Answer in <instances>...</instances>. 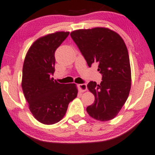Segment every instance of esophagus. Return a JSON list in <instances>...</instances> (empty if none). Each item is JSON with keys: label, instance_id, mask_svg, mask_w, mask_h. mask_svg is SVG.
<instances>
[{"label": "esophagus", "instance_id": "1", "mask_svg": "<svg viewBox=\"0 0 155 155\" xmlns=\"http://www.w3.org/2000/svg\"><path fill=\"white\" fill-rule=\"evenodd\" d=\"M78 88L80 92H85V91L87 90V85L86 84H78Z\"/></svg>", "mask_w": 155, "mask_h": 155}]
</instances>
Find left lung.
Here are the masks:
<instances>
[{
    "mask_svg": "<svg viewBox=\"0 0 155 155\" xmlns=\"http://www.w3.org/2000/svg\"><path fill=\"white\" fill-rule=\"evenodd\" d=\"M88 67L98 65L102 75L100 84L89 82L87 87L95 102L87 107L92 118L100 121L117 116L127 100L131 86V71L128 49L123 38L106 27L78 29L70 33Z\"/></svg>",
    "mask_w": 155,
    "mask_h": 155,
    "instance_id": "left-lung-1",
    "label": "left lung"
}]
</instances>
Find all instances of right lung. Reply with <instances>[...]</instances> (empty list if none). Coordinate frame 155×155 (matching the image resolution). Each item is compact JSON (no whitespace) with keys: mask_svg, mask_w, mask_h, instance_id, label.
Returning a JSON list of instances; mask_svg holds the SVG:
<instances>
[{"mask_svg":"<svg viewBox=\"0 0 155 155\" xmlns=\"http://www.w3.org/2000/svg\"><path fill=\"white\" fill-rule=\"evenodd\" d=\"M69 31H56L34 41L25 56L21 88L34 118L45 125L62 120L68 104L77 96L75 84H60L51 77L55 72V52Z\"/></svg>","mask_w":155,"mask_h":155,"instance_id":"obj_1","label":"right lung"}]
</instances>
